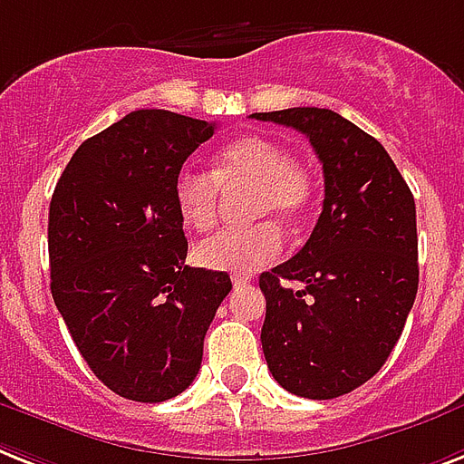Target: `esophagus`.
<instances>
[{"label": "esophagus", "instance_id": "obj_1", "mask_svg": "<svg viewBox=\"0 0 464 464\" xmlns=\"http://www.w3.org/2000/svg\"><path fill=\"white\" fill-rule=\"evenodd\" d=\"M232 283H235V287H244V285L251 283V277L242 276V273H237V276H232Z\"/></svg>", "mask_w": 464, "mask_h": 464}]
</instances>
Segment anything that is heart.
<instances>
[{
    "label": "heart",
    "instance_id": "heart-1",
    "mask_svg": "<svg viewBox=\"0 0 464 464\" xmlns=\"http://www.w3.org/2000/svg\"><path fill=\"white\" fill-rule=\"evenodd\" d=\"M218 184L225 188L251 187L249 218H273L285 227L304 222L314 203L309 172L292 162L290 153L273 140L249 136L222 148L213 174L181 169L174 177V206L181 222L206 232L218 220ZM273 220L254 222L242 229H222L196 246L203 268L225 273H254L280 256L283 237Z\"/></svg>",
    "mask_w": 464,
    "mask_h": 464
}]
</instances>
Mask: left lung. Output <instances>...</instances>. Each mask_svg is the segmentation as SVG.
Wrapping results in <instances>:
<instances>
[{"mask_svg":"<svg viewBox=\"0 0 464 464\" xmlns=\"http://www.w3.org/2000/svg\"><path fill=\"white\" fill-rule=\"evenodd\" d=\"M251 117L302 131L325 181L309 242L258 277L263 354L285 391L340 398L379 373L412 309L420 287L414 196L379 140L333 110ZM285 279L304 290L285 288Z\"/></svg>","mask_w":464,"mask_h":464,"instance_id":"obj_1","label":"left lung"}]
</instances>
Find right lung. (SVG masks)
Listing matches in <instances>:
<instances>
[{
	"label": "right lung",
	"instance_id": "add662e5",
	"mask_svg": "<svg viewBox=\"0 0 464 464\" xmlns=\"http://www.w3.org/2000/svg\"><path fill=\"white\" fill-rule=\"evenodd\" d=\"M215 124L136 110L83 140L50 201V290L91 372L117 395L165 402L201 369L203 337L232 290L188 268L174 177Z\"/></svg>",
	"mask_w": 464,
	"mask_h": 464
}]
</instances>
